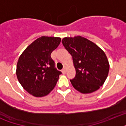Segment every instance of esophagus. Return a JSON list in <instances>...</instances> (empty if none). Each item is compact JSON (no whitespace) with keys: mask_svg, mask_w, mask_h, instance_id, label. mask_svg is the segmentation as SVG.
<instances>
[{"mask_svg":"<svg viewBox=\"0 0 126 126\" xmlns=\"http://www.w3.org/2000/svg\"><path fill=\"white\" fill-rule=\"evenodd\" d=\"M67 67H66V66H65V67H64V68H63V70H62V73H66V71H67Z\"/></svg>","mask_w":126,"mask_h":126,"instance_id":"1","label":"esophagus"}]
</instances>
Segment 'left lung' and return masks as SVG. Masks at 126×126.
<instances>
[{"instance_id": "1", "label": "left lung", "mask_w": 126, "mask_h": 126, "mask_svg": "<svg viewBox=\"0 0 126 126\" xmlns=\"http://www.w3.org/2000/svg\"><path fill=\"white\" fill-rule=\"evenodd\" d=\"M62 43L73 57L76 76L70 81L73 87L82 94L99 89L109 71L105 52L95 44L80 36L65 37Z\"/></svg>"}]
</instances>
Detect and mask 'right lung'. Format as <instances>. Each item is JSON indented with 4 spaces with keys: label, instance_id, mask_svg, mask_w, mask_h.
Segmentation results:
<instances>
[{
    "label": "right lung",
    "instance_id": "right-lung-1",
    "mask_svg": "<svg viewBox=\"0 0 126 126\" xmlns=\"http://www.w3.org/2000/svg\"><path fill=\"white\" fill-rule=\"evenodd\" d=\"M61 42V38L41 36L27 46L19 56L16 75L29 94L37 97L47 95L53 90L61 71L55 67L51 52Z\"/></svg>",
    "mask_w": 126,
    "mask_h": 126
}]
</instances>
